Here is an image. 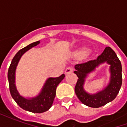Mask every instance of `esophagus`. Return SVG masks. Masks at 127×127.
I'll return each mask as SVG.
<instances>
[{"label":"esophagus","mask_w":127,"mask_h":127,"mask_svg":"<svg viewBox=\"0 0 127 127\" xmlns=\"http://www.w3.org/2000/svg\"><path fill=\"white\" fill-rule=\"evenodd\" d=\"M73 71V68L71 67V66H69V67H67L65 70V73L66 74H68V73H71Z\"/></svg>","instance_id":"1"}]
</instances>
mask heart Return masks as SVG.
I'll use <instances>...</instances> for the list:
<instances>
[{"label":"heart","mask_w":127,"mask_h":127,"mask_svg":"<svg viewBox=\"0 0 127 127\" xmlns=\"http://www.w3.org/2000/svg\"><path fill=\"white\" fill-rule=\"evenodd\" d=\"M87 52H88V50L84 48V49H82V50H78L77 52L75 53V54H76V56H77L81 57V56H84V55H86V54H87Z\"/></svg>","instance_id":"1"}]
</instances>
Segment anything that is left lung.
I'll use <instances>...</instances> for the list:
<instances>
[{
    "label": "left lung",
    "mask_w": 127,
    "mask_h": 127,
    "mask_svg": "<svg viewBox=\"0 0 127 127\" xmlns=\"http://www.w3.org/2000/svg\"><path fill=\"white\" fill-rule=\"evenodd\" d=\"M106 62L110 64V82L104 90L96 94L90 95L83 88L87 74L94 70L100 64ZM74 73L77 75V82L75 92L77 98L83 104L91 107L98 108L113 101L119 93L122 85V65L116 54L110 47H106L103 53L95 60H91L75 66Z\"/></svg>",
    "instance_id": "left-lung-1"
}]
</instances>
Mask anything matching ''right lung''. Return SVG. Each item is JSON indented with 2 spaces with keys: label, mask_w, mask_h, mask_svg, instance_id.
I'll list each match as a JSON object with an SVG mask.
<instances>
[{
  "label": "right lung",
  "mask_w": 127,
  "mask_h": 127,
  "mask_svg": "<svg viewBox=\"0 0 127 127\" xmlns=\"http://www.w3.org/2000/svg\"><path fill=\"white\" fill-rule=\"evenodd\" d=\"M39 43V41L34 42L20 50L13 58L7 75L10 93L12 98L21 108L33 113H43L47 111L52 107L54 99L55 98L56 87L65 76L63 74L60 77H50L46 81L41 93L34 98H25L20 96L16 89L15 84V72L16 66L21 56L26 51L30 50L31 47L37 45Z\"/></svg>",
  "instance_id": "add662e5"
}]
</instances>
